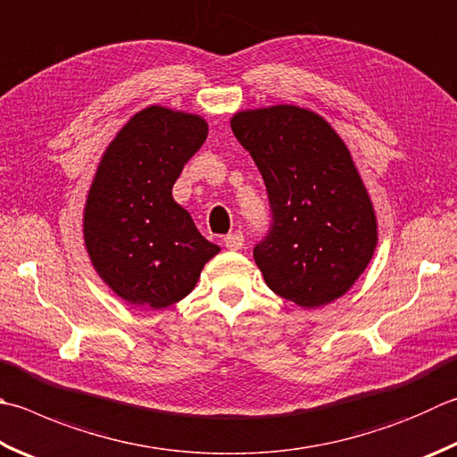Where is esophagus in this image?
<instances>
[{
  "instance_id": "obj_1",
  "label": "esophagus",
  "mask_w": 457,
  "mask_h": 457,
  "mask_svg": "<svg viewBox=\"0 0 457 457\" xmlns=\"http://www.w3.org/2000/svg\"><path fill=\"white\" fill-rule=\"evenodd\" d=\"M222 243H225L228 251H240V248H243V245H245V237H243V232H240V230H235V232H230V235L222 238Z\"/></svg>"
}]
</instances>
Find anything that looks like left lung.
Wrapping results in <instances>:
<instances>
[{"label":"left lung","mask_w":457,"mask_h":457,"mask_svg":"<svg viewBox=\"0 0 457 457\" xmlns=\"http://www.w3.org/2000/svg\"><path fill=\"white\" fill-rule=\"evenodd\" d=\"M232 133L264 179L272 230L254 262L278 296L320 308L354 287L378 246V219L354 159L322 115L298 105L237 111Z\"/></svg>","instance_id":"obj_1"}]
</instances>
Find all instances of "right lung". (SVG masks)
I'll return each instance as SVG.
<instances>
[{"mask_svg": "<svg viewBox=\"0 0 457 457\" xmlns=\"http://www.w3.org/2000/svg\"><path fill=\"white\" fill-rule=\"evenodd\" d=\"M206 135L201 115L151 105L101 154L83 209V243L95 272L127 304L179 303L220 253L173 199L175 180Z\"/></svg>", "mask_w": 457, "mask_h": 457, "instance_id": "obj_1", "label": "right lung"}]
</instances>
